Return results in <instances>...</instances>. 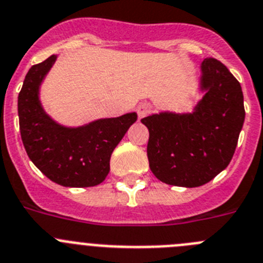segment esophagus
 I'll use <instances>...</instances> for the list:
<instances>
[{
	"instance_id": "1",
	"label": "esophagus",
	"mask_w": 263,
	"mask_h": 263,
	"mask_svg": "<svg viewBox=\"0 0 263 263\" xmlns=\"http://www.w3.org/2000/svg\"><path fill=\"white\" fill-rule=\"evenodd\" d=\"M152 109H154V106L148 102H144V103H141L138 106V115L139 118H144V116L149 115L152 112Z\"/></svg>"
}]
</instances>
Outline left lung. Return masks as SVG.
<instances>
[{
    "instance_id": "1",
    "label": "left lung",
    "mask_w": 263,
    "mask_h": 263,
    "mask_svg": "<svg viewBox=\"0 0 263 263\" xmlns=\"http://www.w3.org/2000/svg\"><path fill=\"white\" fill-rule=\"evenodd\" d=\"M205 97L193 114L147 116L149 168L160 181L176 186L204 185L229 165L245 120L241 84L223 63L205 58Z\"/></svg>"
}]
</instances>
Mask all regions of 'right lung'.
<instances>
[{"mask_svg":"<svg viewBox=\"0 0 263 263\" xmlns=\"http://www.w3.org/2000/svg\"><path fill=\"white\" fill-rule=\"evenodd\" d=\"M55 59L51 55L31 66L25 77L18 95L22 143L34 165L51 181L72 188L95 186L108 175L112 151L138 115L100 119L79 128L52 122L41 106L38 90Z\"/></svg>","mask_w":263,"mask_h":263,"instance_id":"obj_1","label":"right lung"}]
</instances>
